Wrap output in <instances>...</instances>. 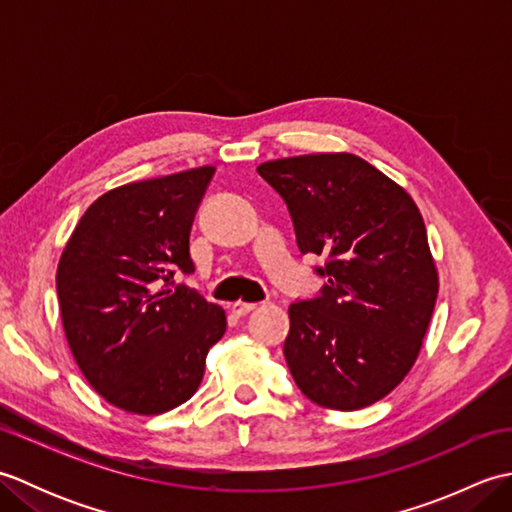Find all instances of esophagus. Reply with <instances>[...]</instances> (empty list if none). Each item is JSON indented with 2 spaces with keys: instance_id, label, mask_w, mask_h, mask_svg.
<instances>
[{
  "instance_id": "1",
  "label": "esophagus",
  "mask_w": 512,
  "mask_h": 512,
  "mask_svg": "<svg viewBox=\"0 0 512 512\" xmlns=\"http://www.w3.org/2000/svg\"><path fill=\"white\" fill-rule=\"evenodd\" d=\"M257 308V303H246V301H235L231 303V312L235 314V317H244V314L253 312Z\"/></svg>"
}]
</instances>
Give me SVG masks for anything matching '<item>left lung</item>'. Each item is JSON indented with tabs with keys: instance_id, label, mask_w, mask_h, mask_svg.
<instances>
[{
	"instance_id": "obj_1",
	"label": "left lung",
	"mask_w": 512,
	"mask_h": 512,
	"mask_svg": "<svg viewBox=\"0 0 512 512\" xmlns=\"http://www.w3.org/2000/svg\"><path fill=\"white\" fill-rule=\"evenodd\" d=\"M284 202L303 255L325 257L321 297L288 308L286 363L312 402L374 405L420 354L438 268L411 195L354 154H308L257 167Z\"/></svg>"
}]
</instances>
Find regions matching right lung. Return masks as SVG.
<instances>
[{
  "mask_svg": "<svg viewBox=\"0 0 512 512\" xmlns=\"http://www.w3.org/2000/svg\"><path fill=\"white\" fill-rule=\"evenodd\" d=\"M215 167L103 193L76 224L57 268L65 339L110 405L158 416L198 391L226 312L173 275H191L193 217Z\"/></svg>",
  "mask_w": 512,
  "mask_h": 512,
  "instance_id": "1",
  "label": "right lung"
}]
</instances>
